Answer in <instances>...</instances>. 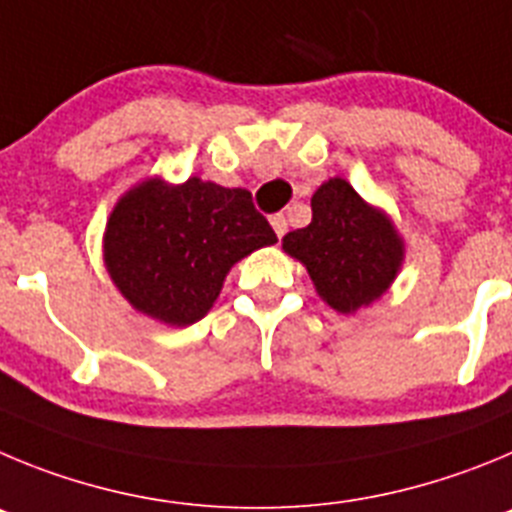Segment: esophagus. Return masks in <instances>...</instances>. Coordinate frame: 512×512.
Segmentation results:
<instances>
[{"label":"esophagus","instance_id":"esophagus-1","mask_svg":"<svg viewBox=\"0 0 512 512\" xmlns=\"http://www.w3.org/2000/svg\"><path fill=\"white\" fill-rule=\"evenodd\" d=\"M270 224H273V229H275V234H278V237H283V234L288 232V219H285L283 214L270 216Z\"/></svg>","mask_w":512,"mask_h":512}]
</instances>
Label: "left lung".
<instances>
[{"label": "left lung", "instance_id": "8db88e82", "mask_svg": "<svg viewBox=\"0 0 512 512\" xmlns=\"http://www.w3.org/2000/svg\"><path fill=\"white\" fill-rule=\"evenodd\" d=\"M311 224L283 237V250L303 262L316 293L339 313L370 306L390 288L405 247L393 222L367 204L344 178L321 183Z\"/></svg>", "mask_w": 512, "mask_h": 512}]
</instances>
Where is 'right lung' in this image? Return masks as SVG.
Returning <instances> with one entry per match:
<instances>
[{"mask_svg": "<svg viewBox=\"0 0 512 512\" xmlns=\"http://www.w3.org/2000/svg\"><path fill=\"white\" fill-rule=\"evenodd\" d=\"M273 227L245 188L201 178L130 188L104 232V262L137 311L170 326L204 319L234 262L275 245Z\"/></svg>", "mask_w": 512, "mask_h": 512, "instance_id": "right-lung-1", "label": "right lung"}]
</instances>
